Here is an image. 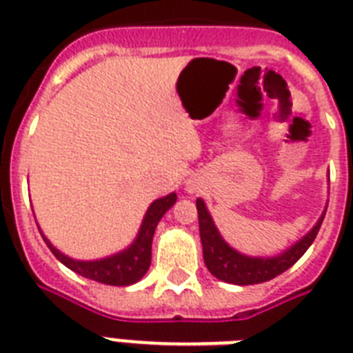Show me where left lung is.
I'll return each mask as SVG.
<instances>
[{
  "mask_svg": "<svg viewBox=\"0 0 353 353\" xmlns=\"http://www.w3.org/2000/svg\"><path fill=\"white\" fill-rule=\"evenodd\" d=\"M196 209H198L199 236H201V245H203L205 265L216 279L236 285H251L268 282V280L284 273L285 269H290L307 251V247L312 245L319 229L323 225L324 214H326V210H324V214L319 218L312 231L282 254L271 258H256L245 256V254H241V252L234 251L232 247H229V243L221 238V234L216 229L214 221L210 218L203 199L196 201Z\"/></svg>",
  "mask_w": 353,
  "mask_h": 353,
  "instance_id": "8db88e82",
  "label": "left lung"
}]
</instances>
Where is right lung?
Wrapping results in <instances>:
<instances>
[{
  "mask_svg": "<svg viewBox=\"0 0 353 353\" xmlns=\"http://www.w3.org/2000/svg\"><path fill=\"white\" fill-rule=\"evenodd\" d=\"M177 196L174 192L165 196V198L155 199L146 210L143 225L139 231L137 238L132 245L124 249L122 252H117L113 256L102 258V260H93V262H82V260H73L58 251L57 247L51 245V241L43 236V241L51 252L60 260V262L69 268L74 273L82 274L85 279L95 280L101 284L108 285H130L135 284L143 279L152 262V240H154L155 227L159 220L165 216V212L176 203Z\"/></svg>",
  "mask_w": 353,
  "mask_h": 353,
  "instance_id": "add662e5",
  "label": "right lung"
}]
</instances>
